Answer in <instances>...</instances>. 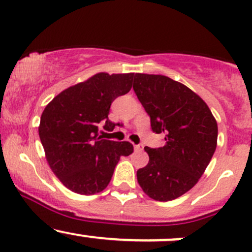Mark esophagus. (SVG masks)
Masks as SVG:
<instances>
[{
    "label": "esophagus",
    "instance_id": "34e87169",
    "mask_svg": "<svg viewBox=\"0 0 252 252\" xmlns=\"http://www.w3.org/2000/svg\"><path fill=\"white\" fill-rule=\"evenodd\" d=\"M134 149L136 152H141V151H143V145H135L134 146Z\"/></svg>",
    "mask_w": 252,
    "mask_h": 252
}]
</instances>
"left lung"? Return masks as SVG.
<instances>
[{
	"instance_id": "left-lung-1",
	"label": "left lung",
	"mask_w": 252,
	"mask_h": 252,
	"mask_svg": "<svg viewBox=\"0 0 252 252\" xmlns=\"http://www.w3.org/2000/svg\"><path fill=\"white\" fill-rule=\"evenodd\" d=\"M132 88L152 130L164 132L166 141L164 147H145L149 161L137 170V182L153 200L172 201L193 188L208 166L217 148V121L200 95L167 76L137 73Z\"/></svg>"
}]
</instances>
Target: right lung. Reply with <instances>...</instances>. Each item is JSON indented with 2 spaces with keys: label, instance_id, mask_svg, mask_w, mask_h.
<instances>
[{
  "label": "right lung",
  "instance_id": "1",
  "mask_svg": "<svg viewBox=\"0 0 252 252\" xmlns=\"http://www.w3.org/2000/svg\"><path fill=\"white\" fill-rule=\"evenodd\" d=\"M134 73H98L62 91L40 117V142L52 172L65 188L80 195L103 191L121 157L134 147L128 141L101 139L99 124L112 131L111 103L131 90Z\"/></svg>",
  "mask_w": 252,
  "mask_h": 252
}]
</instances>
